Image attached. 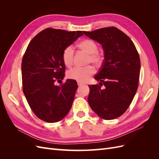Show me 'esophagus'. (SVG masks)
I'll return each mask as SVG.
<instances>
[{"mask_svg": "<svg viewBox=\"0 0 159 159\" xmlns=\"http://www.w3.org/2000/svg\"><path fill=\"white\" fill-rule=\"evenodd\" d=\"M78 86H81L83 85V84H81V83H80V82H78Z\"/></svg>", "mask_w": 159, "mask_h": 159, "instance_id": "34e87169", "label": "esophagus"}]
</instances>
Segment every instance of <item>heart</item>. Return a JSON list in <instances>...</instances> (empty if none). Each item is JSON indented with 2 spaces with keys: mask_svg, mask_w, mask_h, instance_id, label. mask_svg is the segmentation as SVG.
Returning a JSON list of instances; mask_svg holds the SVG:
<instances>
[{
  "mask_svg": "<svg viewBox=\"0 0 159 159\" xmlns=\"http://www.w3.org/2000/svg\"><path fill=\"white\" fill-rule=\"evenodd\" d=\"M78 46L81 50H84L88 54V57L87 63L90 62L96 66H100L102 65L103 56L102 53L98 51V45L95 41L90 39H85L79 43ZM74 50L71 46H67L65 48L62 52V61L67 67H70L74 61ZM95 71L94 68L92 66H88L84 68L76 67L68 71L67 75L68 78L75 80L78 82H84L87 81L90 76Z\"/></svg>",
  "mask_w": 159,
  "mask_h": 159,
  "instance_id": "obj_1",
  "label": "heart"
}]
</instances>
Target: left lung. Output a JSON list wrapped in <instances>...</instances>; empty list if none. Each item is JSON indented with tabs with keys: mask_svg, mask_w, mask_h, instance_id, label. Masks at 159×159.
<instances>
[{
	"mask_svg": "<svg viewBox=\"0 0 159 159\" xmlns=\"http://www.w3.org/2000/svg\"><path fill=\"white\" fill-rule=\"evenodd\" d=\"M84 33L102 44L104 52L102 67L94 77L99 85H89V105L101 118H117L126 111L138 88L139 53L130 38L116 27Z\"/></svg>",
	"mask_w": 159,
	"mask_h": 159,
	"instance_id": "obj_1",
	"label": "left lung"
}]
</instances>
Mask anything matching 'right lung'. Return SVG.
Returning a JSON list of instances; mask_svg holds the SVG:
<instances>
[{
  "label": "right lung",
  "mask_w": 159,
  "mask_h": 159,
  "mask_svg": "<svg viewBox=\"0 0 159 159\" xmlns=\"http://www.w3.org/2000/svg\"><path fill=\"white\" fill-rule=\"evenodd\" d=\"M82 35L81 31L48 28L27 47L22 61V89L32 111L42 121H60L72 106L78 89L76 81L68 79L60 85L55 82L65 75L62 52Z\"/></svg>",
  "instance_id": "right-lung-1"
}]
</instances>
